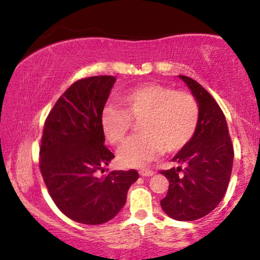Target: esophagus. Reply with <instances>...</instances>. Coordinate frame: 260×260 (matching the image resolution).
Wrapping results in <instances>:
<instances>
[{
    "mask_svg": "<svg viewBox=\"0 0 260 260\" xmlns=\"http://www.w3.org/2000/svg\"><path fill=\"white\" fill-rule=\"evenodd\" d=\"M155 172L153 170H148V169H142L139 170V175L143 176V177H150V176H153Z\"/></svg>",
    "mask_w": 260,
    "mask_h": 260,
    "instance_id": "esophagus-1",
    "label": "esophagus"
}]
</instances>
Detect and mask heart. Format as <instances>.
<instances>
[{"instance_id": "heart-1", "label": "heart", "mask_w": 260, "mask_h": 260, "mask_svg": "<svg viewBox=\"0 0 260 260\" xmlns=\"http://www.w3.org/2000/svg\"><path fill=\"white\" fill-rule=\"evenodd\" d=\"M120 101L122 109L106 106L100 122L106 139L113 145L126 140L132 121L139 123L142 134L128 139L118 151V160L128 168H140L164 150H181L198 128V103L187 91L149 83L126 91Z\"/></svg>"}]
</instances>
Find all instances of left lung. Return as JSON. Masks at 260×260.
<instances>
[{"label": "left lung", "mask_w": 260, "mask_h": 260, "mask_svg": "<svg viewBox=\"0 0 260 260\" xmlns=\"http://www.w3.org/2000/svg\"><path fill=\"white\" fill-rule=\"evenodd\" d=\"M180 78L188 85L199 106V123L193 139L172 161L184 165L160 171L170 182L161 199L162 210L178 221H192L208 215L221 202L228 189L234 164V147L222 110L194 79Z\"/></svg>", "instance_id": "obj_1"}]
</instances>
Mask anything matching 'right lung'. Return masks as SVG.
<instances>
[{"label": "right lung", "mask_w": 260, "mask_h": 260, "mask_svg": "<svg viewBox=\"0 0 260 260\" xmlns=\"http://www.w3.org/2000/svg\"><path fill=\"white\" fill-rule=\"evenodd\" d=\"M115 82L113 76L77 80L56 101L44 124L39 162L45 184L59 210L85 225H100L117 215L128 188L139 178L136 170L98 176L115 157L104 145L100 122Z\"/></svg>", "instance_id": "1"}]
</instances>
